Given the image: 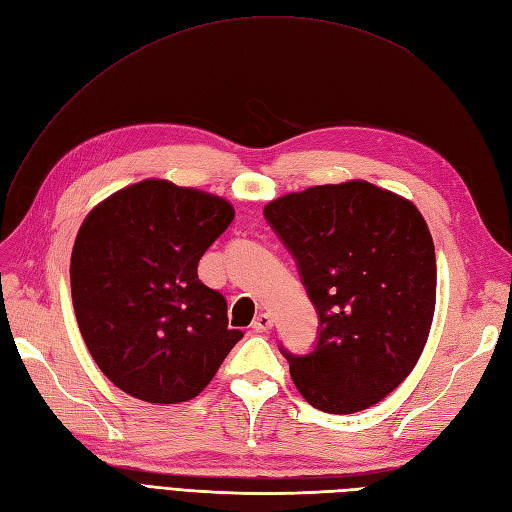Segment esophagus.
<instances>
[{"label":"esophagus","mask_w":512,"mask_h":512,"mask_svg":"<svg viewBox=\"0 0 512 512\" xmlns=\"http://www.w3.org/2000/svg\"><path fill=\"white\" fill-rule=\"evenodd\" d=\"M251 329H253L255 333H266V331H270V329H272V316H270V313H259V316L253 320Z\"/></svg>","instance_id":"esophagus-1"}]
</instances>
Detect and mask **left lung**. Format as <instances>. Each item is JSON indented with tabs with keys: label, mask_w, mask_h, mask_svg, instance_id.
Masks as SVG:
<instances>
[{
	"label": "left lung",
	"mask_w": 512,
	"mask_h": 512,
	"mask_svg": "<svg viewBox=\"0 0 512 512\" xmlns=\"http://www.w3.org/2000/svg\"><path fill=\"white\" fill-rule=\"evenodd\" d=\"M318 311L316 348L290 361L324 413H357L411 374L435 316V244L419 209L370 181L329 183L264 207Z\"/></svg>",
	"instance_id": "left-lung-1"
}]
</instances>
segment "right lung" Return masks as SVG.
Wrapping results in <instances>:
<instances>
[{"mask_svg": "<svg viewBox=\"0 0 512 512\" xmlns=\"http://www.w3.org/2000/svg\"><path fill=\"white\" fill-rule=\"evenodd\" d=\"M233 216L216 194L144 179L82 222L71 253L75 318L99 370L129 396L196 398L242 339L225 296L196 274Z\"/></svg>", "mask_w": 512, "mask_h": 512, "instance_id": "right-lung-1", "label": "right lung"}]
</instances>
